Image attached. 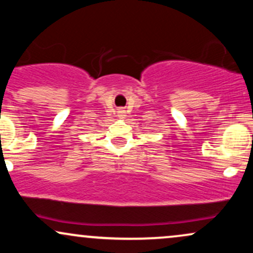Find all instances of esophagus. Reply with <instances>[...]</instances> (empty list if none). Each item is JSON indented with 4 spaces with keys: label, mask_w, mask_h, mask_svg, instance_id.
<instances>
[{
    "label": "esophagus",
    "mask_w": 253,
    "mask_h": 253,
    "mask_svg": "<svg viewBox=\"0 0 253 253\" xmlns=\"http://www.w3.org/2000/svg\"><path fill=\"white\" fill-rule=\"evenodd\" d=\"M120 113H125V112H120Z\"/></svg>",
    "instance_id": "1"
}]
</instances>
